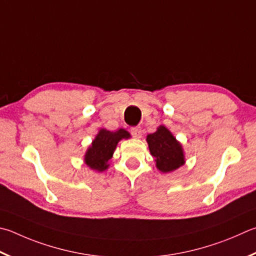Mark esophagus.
Returning <instances> with one entry per match:
<instances>
[{
	"instance_id": "1",
	"label": "esophagus",
	"mask_w": 256,
	"mask_h": 256,
	"mask_svg": "<svg viewBox=\"0 0 256 256\" xmlns=\"http://www.w3.org/2000/svg\"><path fill=\"white\" fill-rule=\"evenodd\" d=\"M131 134L136 138H140L142 136V132H141V128H131Z\"/></svg>"
}]
</instances>
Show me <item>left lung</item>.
<instances>
[{
    "instance_id": "left-lung-1",
    "label": "left lung",
    "mask_w": 256,
    "mask_h": 256,
    "mask_svg": "<svg viewBox=\"0 0 256 256\" xmlns=\"http://www.w3.org/2000/svg\"><path fill=\"white\" fill-rule=\"evenodd\" d=\"M146 142L156 166L161 172H171L184 164L182 146L164 125H160L154 133L148 134Z\"/></svg>"
}]
</instances>
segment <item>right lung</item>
Listing matches in <instances>:
<instances>
[{
	"instance_id": "right-lung-1",
	"label": "right lung",
	"mask_w": 256,
	"mask_h": 256,
	"mask_svg": "<svg viewBox=\"0 0 256 256\" xmlns=\"http://www.w3.org/2000/svg\"><path fill=\"white\" fill-rule=\"evenodd\" d=\"M131 138L130 133L124 128H120L115 132L102 128L97 133L92 146L87 148L84 161L92 170L103 172L108 168V161L112 159L113 153L118 143L123 138Z\"/></svg>"
}]
</instances>
